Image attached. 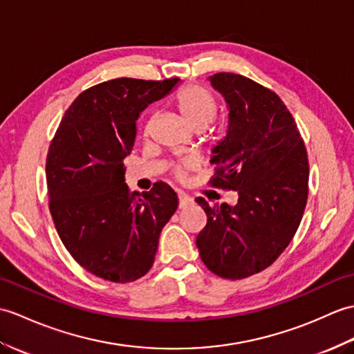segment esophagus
I'll use <instances>...</instances> for the list:
<instances>
[{
    "instance_id": "obj_1",
    "label": "esophagus",
    "mask_w": 354,
    "mask_h": 354,
    "mask_svg": "<svg viewBox=\"0 0 354 354\" xmlns=\"http://www.w3.org/2000/svg\"><path fill=\"white\" fill-rule=\"evenodd\" d=\"M192 203H194V200L191 197H187V195H185V194H178V207L180 209L191 206Z\"/></svg>"
}]
</instances>
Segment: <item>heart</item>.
I'll list each match as a JSON object with an SVG mask.
<instances>
[{
    "label": "heart",
    "instance_id": "b5f03b06",
    "mask_svg": "<svg viewBox=\"0 0 354 354\" xmlns=\"http://www.w3.org/2000/svg\"><path fill=\"white\" fill-rule=\"evenodd\" d=\"M174 106L182 120L191 129H206L216 113V101L214 95L200 84H186L174 95ZM187 165L177 169V176L183 177Z\"/></svg>",
    "mask_w": 354,
    "mask_h": 354
}]
</instances>
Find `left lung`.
<instances>
[{"mask_svg": "<svg viewBox=\"0 0 354 354\" xmlns=\"http://www.w3.org/2000/svg\"><path fill=\"white\" fill-rule=\"evenodd\" d=\"M207 80L224 97L225 136L212 148L216 176L210 183L236 191L234 206L210 207L198 233L201 261L223 279L261 272L283 253L308 201V153L292 115L272 91L250 78L218 73Z\"/></svg>", "mask_w": 354, "mask_h": 354, "instance_id": "8db88e82", "label": "left lung"}]
</instances>
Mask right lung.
Returning a JSON list of instances; mask_svg holds the SVG:
<instances>
[{
  "label": "right lung",
  "instance_id": "1",
  "mask_svg": "<svg viewBox=\"0 0 354 354\" xmlns=\"http://www.w3.org/2000/svg\"><path fill=\"white\" fill-rule=\"evenodd\" d=\"M178 82L122 77L92 86L69 106L54 135L46 156L50 212L69 254L93 276L129 283L153 266L177 194L163 182L150 192H130L124 159L140 113Z\"/></svg>",
  "mask_w": 354,
  "mask_h": 354
}]
</instances>
